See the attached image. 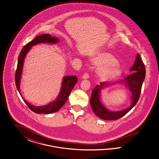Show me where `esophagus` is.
Returning a JSON list of instances; mask_svg holds the SVG:
<instances>
[{
  "label": "esophagus",
  "instance_id": "1",
  "mask_svg": "<svg viewBox=\"0 0 159 159\" xmlns=\"http://www.w3.org/2000/svg\"><path fill=\"white\" fill-rule=\"evenodd\" d=\"M89 77V74L87 72L84 73L82 76L83 79H87Z\"/></svg>",
  "mask_w": 159,
  "mask_h": 159
}]
</instances>
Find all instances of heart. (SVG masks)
<instances>
[{"mask_svg": "<svg viewBox=\"0 0 159 159\" xmlns=\"http://www.w3.org/2000/svg\"><path fill=\"white\" fill-rule=\"evenodd\" d=\"M93 62L97 66V73L102 80H109L119 76L122 69L118 65V61L112 54L107 52L99 53L93 59Z\"/></svg>", "mask_w": 159, "mask_h": 159, "instance_id": "1", "label": "heart"}]
</instances>
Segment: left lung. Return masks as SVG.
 <instances>
[{
	"label": "left lung",
	"mask_w": 159,
	"mask_h": 159,
	"mask_svg": "<svg viewBox=\"0 0 159 159\" xmlns=\"http://www.w3.org/2000/svg\"><path fill=\"white\" fill-rule=\"evenodd\" d=\"M130 70L134 71V73L128 76L124 80L118 82H123L132 94V101L129 108L121 111L112 112L108 110L102 104L100 99V93L101 89L109 84L106 82H102L100 85L97 84L93 90L90 103L93 111L99 118L105 120H116L120 119L127 114L136 104L139 98L142 84L146 75L145 66L139 53H138L135 63L130 68Z\"/></svg>",
	"instance_id": "obj_1"
}]
</instances>
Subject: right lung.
<instances>
[{"label": "right lung", "instance_id": "1", "mask_svg": "<svg viewBox=\"0 0 159 159\" xmlns=\"http://www.w3.org/2000/svg\"><path fill=\"white\" fill-rule=\"evenodd\" d=\"M58 42V39L55 37H52L49 34H42L36 37L31 41L27 43L23 48H22L18 58V62L17 69L15 73V82L17 89L20 93V80L23 72V66L24 63V58L27 53L30 50L31 48L36 44L39 43H56ZM77 82V76H65L63 79L62 84L61 90L59 93L58 97L55 101L48 104L47 106H34L30 104L29 102L25 100L23 97L25 103L28 106L29 108L37 114H51L57 111L62 107L67 100V98L72 90L73 87ZM22 97V96H21Z\"/></svg>", "mask_w": 159, "mask_h": 159}]
</instances>
